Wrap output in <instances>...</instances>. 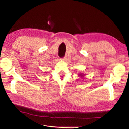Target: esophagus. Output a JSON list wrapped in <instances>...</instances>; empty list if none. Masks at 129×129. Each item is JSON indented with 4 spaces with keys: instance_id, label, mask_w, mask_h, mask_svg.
Segmentation results:
<instances>
[{
    "instance_id": "1",
    "label": "esophagus",
    "mask_w": 129,
    "mask_h": 129,
    "mask_svg": "<svg viewBox=\"0 0 129 129\" xmlns=\"http://www.w3.org/2000/svg\"><path fill=\"white\" fill-rule=\"evenodd\" d=\"M66 58H67L66 56H65L64 58H63V59H62V60H64V61H65V60H66Z\"/></svg>"
}]
</instances>
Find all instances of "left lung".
Returning a JSON list of instances; mask_svg holds the SVG:
<instances>
[{
  "label": "left lung",
  "instance_id": "1",
  "mask_svg": "<svg viewBox=\"0 0 129 129\" xmlns=\"http://www.w3.org/2000/svg\"><path fill=\"white\" fill-rule=\"evenodd\" d=\"M85 75V74H84L83 73H80V74H78V76H79L80 77H84Z\"/></svg>",
  "mask_w": 129,
  "mask_h": 129
}]
</instances>
